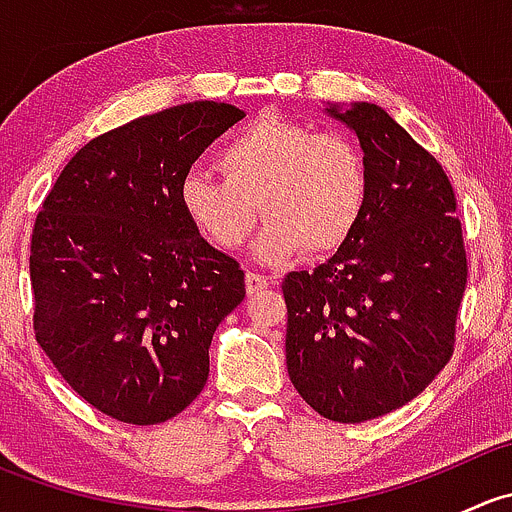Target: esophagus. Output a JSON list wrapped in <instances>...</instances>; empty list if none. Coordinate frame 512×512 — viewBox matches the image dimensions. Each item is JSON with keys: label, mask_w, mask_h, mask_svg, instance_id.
Wrapping results in <instances>:
<instances>
[{"label": "esophagus", "mask_w": 512, "mask_h": 512, "mask_svg": "<svg viewBox=\"0 0 512 512\" xmlns=\"http://www.w3.org/2000/svg\"><path fill=\"white\" fill-rule=\"evenodd\" d=\"M267 285H270V280H267L265 275H255V272H247L245 275V292L250 294H257L262 292V289H267Z\"/></svg>", "instance_id": "esophagus-1"}]
</instances>
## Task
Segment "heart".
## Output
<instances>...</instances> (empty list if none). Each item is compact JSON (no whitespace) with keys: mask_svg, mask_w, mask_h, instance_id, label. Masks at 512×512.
Instances as JSON below:
<instances>
[{"mask_svg":"<svg viewBox=\"0 0 512 512\" xmlns=\"http://www.w3.org/2000/svg\"><path fill=\"white\" fill-rule=\"evenodd\" d=\"M223 178L190 170L178 203L195 230L220 250H237L267 218L255 242L262 262H285L307 247L327 255L354 235L369 200L361 151L342 133L265 116L218 153Z\"/></svg>","mask_w":512,"mask_h":512,"instance_id":"heart-1","label":"heart"}]
</instances>
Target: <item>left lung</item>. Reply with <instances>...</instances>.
I'll return each instance as SVG.
<instances>
[{
  "label": "left lung",
  "instance_id": "left-lung-1",
  "mask_svg": "<svg viewBox=\"0 0 512 512\" xmlns=\"http://www.w3.org/2000/svg\"><path fill=\"white\" fill-rule=\"evenodd\" d=\"M364 151L369 200L314 272H289L287 371L329 421L361 423L416 399L448 364L466 292L456 195L438 160L376 103H327Z\"/></svg>",
  "mask_w": 512,
  "mask_h": 512
}]
</instances>
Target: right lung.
<instances>
[{
	"label": "right lung",
	"mask_w": 512,
	"mask_h": 512,
	"mask_svg": "<svg viewBox=\"0 0 512 512\" xmlns=\"http://www.w3.org/2000/svg\"><path fill=\"white\" fill-rule=\"evenodd\" d=\"M245 113L193 101L118 126L61 170L32 235L34 332L66 384L136 426L193 404L245 272L185 218L178 185Z\"/></svg>",
	"instance_id": "obj_1"
}]
</instances>
